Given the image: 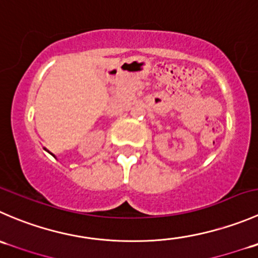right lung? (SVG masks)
<instances>
[{"instance_id":"add662e5","label":"right lung","mask_w":258,"mask_h":258,"mask_svg":"<svg viewBox=\"0 0 258 258\" xmlns=\"http://www.w3.org/2000/svg\"><path fill=\"white\" fill-rule=\"evenodd\" d=\"M50 154H51V152H50ZM52 155V154H51ZM52 156H54V155H52Z\"/></svg>"}]
</instances>
